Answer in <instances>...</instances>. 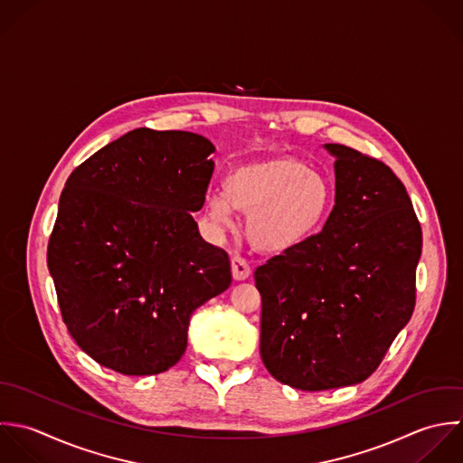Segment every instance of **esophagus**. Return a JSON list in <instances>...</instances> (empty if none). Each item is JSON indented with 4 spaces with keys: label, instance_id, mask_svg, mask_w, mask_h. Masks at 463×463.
Returning <instances> with one entry per match:
<instances>
[{
    "label": "esophagus",
    "instance_id": "1",
    "mask_svg": "<svg viewBox=\"0 0 463 463\" xmlns=\"http://www.w3.org/2000/svg\"><path fill=\"white\" fill-rule=\"evenodd\" d=\"M231 269H232V278L236 281H243V279H247L250 276V265L241 256H234L231 260Z\"/></svg>",
    "mask_w": 463,
    "mask_h": 463
}]
</instances>
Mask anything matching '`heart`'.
Listing matches in <instances>:
<instances>
[{"label": "heart", "instance_id": "obj_1", "mask_svg": "<svg viewBox=\"0 0 463 463\" xmlns=\"http://www.w3.org/2000/svg\"><path fill=\"white\" fill-rule=\"evenodd\" d=\"M334 205L330 182L294 156L249 162L223 180V193L205 198V214L220 229L232 225V209L247 216L245 234L263 254H288L325 225Z\"/></svg>", "mask_w": 463, "mask_h": 463}]
</instances>
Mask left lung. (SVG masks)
Masks as SVG:
<instances>
[{
  "label": "left lung",
  "instance_id": "obj_1",
  "mask_svg": "<svg viewBox=\"0 0 463 463\" xmlns=\"http://www.w3.org/2000/svg\"><path fill=\"white\" fill-rule=\"evenodd\" d=\"M335 205L321 232L254 272L260 352L269 373L303 392L366 381L408 325L422 229L411 198L381 160L343 144Z\"/></svg>",
  "mask_w": 463,
  "mask_h": 463
}]
</instances>
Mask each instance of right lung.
Masks as SVG:
<instances>
[{"mask_svg": "<svg viewBox=\"0 0 463 463\" xmlns=\"http://www.w3.org/2000/svg\"><path fill=\"white\" fill-rule=\"evenodd\" d=\"M211 153L202 135L138 128L68 176L46 261L62 323L100 366L167 372L185 352L191 314L229 288V254L191 214L205 203Z\"/></svg>", "mask_w": 463, "mask_h": 463, "instance_id": "right-lung-1", "label": "right lung"}]
</instances>
